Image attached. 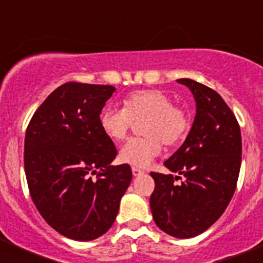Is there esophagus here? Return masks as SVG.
<instances>
[{
    "mask_svg": "<svg viewBox=\"0 0 263 263\" xmlns=\"http://www.w3.org/2000/svg\"><path fill=\"white\" fill-rule=\"evenodd\" d=\"M132 171H133L134 176H141L143 175V170L138 168V167H132Z\"/></svg>",
    "mask_w": 263,
    "mask_h": 263,
    "instance_id": "34e87169",
    "label": "esophagus"
}]
</instances>
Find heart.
<instances>
[{
    "mask_svg": "<svg viewBox=\"0 0 263 263\" xmlns=\"http://www.w3.org/2000/svg\"><path fill=\"white\" fill-rule=\"evenodd\" d=\"M143 138L129 139L120 150V159L134 167H147L162 152V142L174 146L190 130L187 111L174 105L171 97L157 89L136 90L124 99V108L106 106L99 116L100 127L111 141H122L141 121Z\"/></svg>",
    "mask_w": 263,
    "mask_h": 263,
    "instance_id": "obj_1",
    "label": "heart"
}]
</instances>
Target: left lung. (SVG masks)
I'll return each instance as SVG.
<instances>
[{
	"label": "left lung",
	"mask_w": 263,
	"mask_h": 263,
	"mask_svg": "<svg viewBox=\"0 0 263 263\" xmlns=\"http://www.w3.org/2000/svg\"><path fill=\"white\" fill-rule=\"evenodd\" d=\"M178 83L190 88L196 116L184 143L164 162L173 174L152 173L153 218L159 229L176 238L205 232L227 210L240 174V125L221 96L191 79ZM185 176L178 186L173 179Z\"/></svg>",
	"instance_id": "8db88e82"
}]
</instances>
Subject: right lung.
Masks as SVG:
<instances>
[{
    "label": "right lung",
    "mask_w": 263,
    "mask_h": 263,
    "mask_svg": "<svg viewBox=\"0 0 263 263\" xmlns=\"http://www.w3.org/2000/svg\"><path fill=\"white\" fill-rule=\"evenodd\" d=\"M115 90L66 83L27 126L23 162L31 199L46 222L71 240L90 241L108 232L132 182L129 164H110L117 150L99 122ZM95 173L96 179L90 176Z\"/></svg>",
    "instance_id": "right-lung-1"
}]
</instances>
